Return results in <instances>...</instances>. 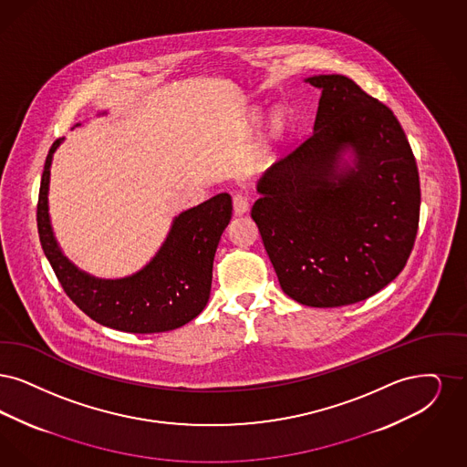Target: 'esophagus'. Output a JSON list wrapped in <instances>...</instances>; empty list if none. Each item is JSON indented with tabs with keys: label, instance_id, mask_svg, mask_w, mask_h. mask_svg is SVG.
Returning <instances> with one entry per match:
<instances>
[{
	"label": "esophagus",
	"instance_id": "1",
	"mask_svg": "<svg viewBox=\"0 0 467 467\" xmlns=\"http://www.w3.org/2000/svg\"><path fill=\"white\" fill-rule=\"evenodd\" d=\"M249 211V199L244 193H235L234 195V214L243 216Z\"/></svg>",
	"mask_w": 467,
	"mask_h": 467
}]
</instances>
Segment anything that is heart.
Returning <instances> with one entry per match:
<instances>
[{"instance_id": "obj_1", "label": "heart", "mask_w": 467, "mask_h": 467, "mask_svg": "<svg viewBox=\"0 0 467 467\" xmlns=\"http://www.w3.org/2000/svg\"><path fill=\"white\" fill-rule=\"evenodd\" d=\"M285 119L283 113H277L272 122V138H277L285 130Z\"/></svg>"}]
</instances>
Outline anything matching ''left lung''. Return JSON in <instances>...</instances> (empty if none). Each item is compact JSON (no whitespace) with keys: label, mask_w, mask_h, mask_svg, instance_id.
<instances>
[{"label":"left lung","mask_w":467,"mask_h":467,"mask_svg":"<svg viewBox=\"0 0 467 467\" xmlns=\"http://www.w3.org/2000/svg\"><path fill=\"white\" fill-rule=\"evenodd\" d=\"M321 90L312 136L256 184L251 216L285 295L306 306L358 304L405 268L419 213V171L386 104L344 75Z\"/></svg>","instance_id":"1"}]
</instances>
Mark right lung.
Segmentation results:
<instances>
[{
  "label": "right lung",
  "mask_w": 467,
  "mask_h": 467,
  "mask_svg": "<svg viewBox=\"0 0 467 467\" xmlns=\"http://www.w3.org/2000/svg\"><path fill=\"white\" fill-rule=\"evenodd\" d=\"M62 141L52 144L45 161L36 222L43 253L66 295L96 323L127 333H162L195 319L209 302L213 262L232 218V197L218 193L182 211L141 270L120 279H101L66 258L50 223V167Z\"/></svg>",
  "instance_id": "1"
}]
</instances>
